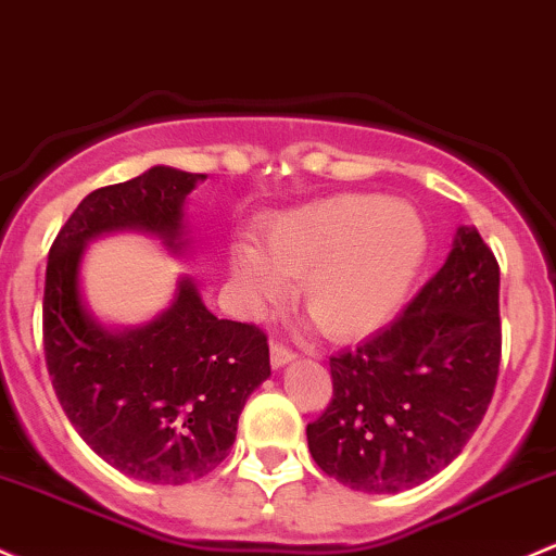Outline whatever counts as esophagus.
Returning a JSON list of instances; mask_svg holds the SVG:
<instances>
[{
  "label": "esophagus",
  "mask_w": 556,
  "mask_h": 556,
  "mask_svg": "<svg viewBox=\"0 0 556 556\" xmlns=\"http://www.w3.org/2000/svg\"><path fill=\"white\" fill-rule=\"evenodd\" d=\"M293 359H295V354L290 352L288 346H282V343H271V367H274V370L290 365Z\"/></svg>",
  "instance_id": "esophagus-1"
}]
</instances>
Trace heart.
Instances as JSON below:
<instances>
[{
    "instance_id": "b5f03b06",
    "label": "heart",
    "mask_w": 556,
    "mask_h": 556,
    "mask_svg": "<svg viewBox=\"0 0 556 556\" xmlns=\"http://www.w3.org/2000/svg\"><path fill=\"white\" fill-rule=\"evenodd\" d=\"M429 255V229L410 202L336 194L268 218L261 248L231 244V277L263 308L298 279V303L327 338H359L405 306Z\"/></svg>"
}]
</instances>
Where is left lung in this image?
I'll return each mask as SVG.
<instances>
[{"label": "left lung", "mask_w": 556, "mask_h": 556, "mask_svg": "<svg viewBox=\"0 0 556 556\" xmlns=\"http://www.w3.org/2000/svg\"><path fill=\"white\" fill-rule=\"evenodd\" d=\"M498 261L475 226L394 323L330 356L332 400L306 426L327 477L362 493H402L464 450L501 365Z\"/></svg>", "instance_id": "left-lung-1"}]
</instances>
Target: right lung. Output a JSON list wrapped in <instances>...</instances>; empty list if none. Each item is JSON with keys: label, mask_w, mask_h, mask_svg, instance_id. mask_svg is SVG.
I'll return each mask as SVG.
<instances>
[{"label": "right lung", "mask_w": 556, "mask_h": 556, "mask_svg": "<svg viewBox=\"0 0 556 556\" xmlns=\"http://www.w3.org/2000/svg\"><path fill=\"white\" fill-rule=\"evenodd\" d=\"M202 173L156 165L92 191L58 231L45 277V356L81 440L122 475L184 484L213 471L237 440L244 402L271 376L266 336L218 319L189 274L151 323H101L81 295L87 244L116 231L191 253L184 204Z\"/></svg>", "instance_id": "add662e5"}]
</instances>
